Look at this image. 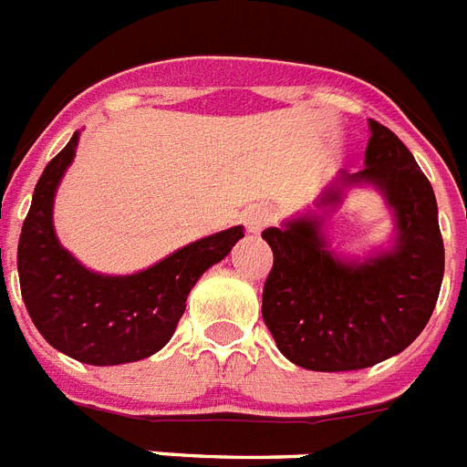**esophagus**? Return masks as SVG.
Here are the masks:
<instances>
[{"instance_id":"esophagus-1","label":"esophagus","mask_w":467,"mask_h":467,"mask_svg":"<svg viewBox=\"0 0 467 467\" xmlns=\"http://www.w3.org/2000/svg\"><path fill=\"white\" fill-rule=\"evenodd\" d=\"M269 222H272V213L262 205H254L243 213V224H245L248 234H260Z\"/></svg>"}]
</instances>
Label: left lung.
<instances>
[{
	"mask_svg": "<svg viewBox=\"0 0 467 467\" xmlns=\"http://www.w3.org/2000/svg\"><path fill=\"white\" fill-rule=\"evenodd\" d=\"M361 172H340L317 207L328 213L349 186H376L394 213V245L345 260L321 234L314 213L262 231L274 266L262 293V317L276 348L309 370H358L404 352L428 326L444 276L437 201L411 150L368 119Z\"/></svg>",
	"mask_w": 467,
	"mask_h": 467,
	"instance_id": "8db88e82",
	"label": "left lung"
}]
</instances>
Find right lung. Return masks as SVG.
Listing matches in <instances>:
<instances>
[{
    "mask_svg": "<svg viewBox=\"0 0 467 467\" xmlns=\"http://www.w3.org/2000/svg\"><path fill=\"white\" fill-rule=\"evenodd\" d=\"M78 139L75 131L35 186L18 241L21 295L33 324L54 349L91 366L130 364L170 342L195 281L231 253L243 238V226L189 243L130 276L89 272L54 231V195L73 162Z\"/></svg>",
    "mask_w": 467,
    "mask_h": 467,
    "instance_id": "right-lung-1",
    "label": "right lung"
}]
</instances>
